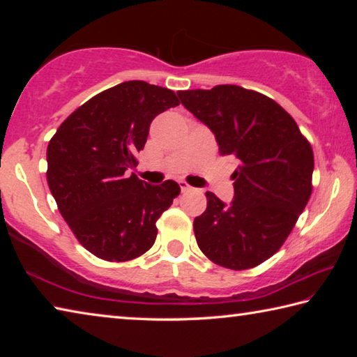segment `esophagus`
Returning a JSON list of instances; mask_svg holds the SVG:
<instances>
[{"mask_svg":"<svg viewBox=\"0 0 357 357\" xmlns=\"http://www.w3.org/2000/svg\"><path fill=\"white\" fill-rule=\"evenodd\" d=\"M179 187H181V192H192V190H195V189H193V187L192 185H189V184H187L185 183V181H179Z\"/></svg>","mask_w":357,"mask_h":357,"instance_id":"1","label":"esophagus"}]
</instances>
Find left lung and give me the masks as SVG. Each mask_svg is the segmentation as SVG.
I'll return each instance as SVG.
<instances>
[{"mask_svg": "<svg viewBox=\"0 0 357 357\" xmlns=\"http://www.w3.org/2000/svg\"><path fill=\"white\" fill-rule=\"evenodd\" d=\"M187 110L213 132L220 154L238 160L229 204L206 192L193 220L211 261L243 271L280 249L312 193L313 151L298 124L273 99L234 84L179 91Z\"/></svg>", "mask_w": 357, "mask_h": 357, "instance_id": "obj_1", "label": "left lung"}]
</instances>
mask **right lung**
Segmentation results:
<instances>
[{
	"label": "right lung",
	"mask_w": 357,
	"mask_h": 357,
	"mask_svg": "<svg viewBox=\"0 0 357 357\" xmlns=\"http://www.w3.org/2000/svg\"><path fill=\"white\" fill-rule=\"evenodd\" d=\"M179 105L172 89L124 82L94 96L59 126L47 148V183L63 219L84 249L107 261H128L153 247L155 222L179 185L138 179L137 153L153 119Z\"/></svg>",
	"instance_id": "right-lung-1"
}]
</instances>
